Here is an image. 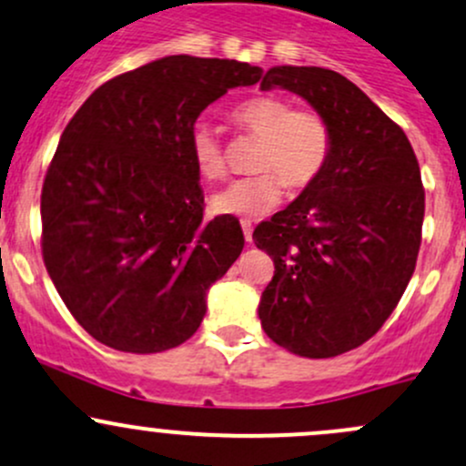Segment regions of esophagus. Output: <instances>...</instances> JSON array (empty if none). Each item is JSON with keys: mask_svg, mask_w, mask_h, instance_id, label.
Segmentation results:
<instances>
[{"mask_svg": "<svg viewBox=\"0 0 466 466\" xmlns=\"http://www.w3.org/2000/svg\"><path fill=\"white\" fill-rule=\"evenodd\" d=\"M241 228L243 234H246V241L252 243V223H249V220H241Z\"/></svg>", "mask_w": 466, "mask_h": 466, "instance_id": "esophagus-1", "label": "esophagus"}]
</instances>
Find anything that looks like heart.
Instances as JSON below:
<instances>
[{
	"mask_svg": "<svg viewBox=\"0 0 466 466\" xmlns=\"http://www.w3.org/2000/svg\"><path fill=\"white\" fill-rule=\"evenodd\" d=\"M234 125L257 136L252 169L258 174L237 180L214 196V212L237 218H257L274 209L288 192H301L319 180L332 156V129L312 109H292L277 96H257L234 106ZM189 156L203 180H220L228 171L223 143L209 127H194Z\"/></svg>",
	"mask_w": 466,
	"mask_h": 466,
	"instance_id": "heart-1",
	"label": "heart"
}]
</instances>
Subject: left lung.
I'll return each mask as SVG.
<instances>
[{"instance_id": "8db88e82", "label": "left lung", "mask_w": 466, "mask_h": 466, "mask_svg": "<svg viewBox=\"0 0 466 466\" xmlns=\"http://www.w3.org/2000/svg\"><path fill=\"white\" fill-rule=\"evenodd\" d=\"M272 86L326 117L335 145L319 180L254 229L274 261L258 319L274 344L326 360L369 341L404 295L422 243V176L401 127L339 73L274 66L261 80Z\"/></svg>"}]
</instances>
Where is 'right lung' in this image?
I'll return each instance as SVG.
<instances>
[{
	"label": "right lung",
	"mask_w": 466,
	"mask_h": 466,
	"mask_svg": "<svg viewBox=\"0 0 466 466\" xmlns=\"http://www.w3.org/2000/svg\"><path fill=\"white\" fill-rule=\"evenodd\" d=\"M263 71L169 56L105 82L62 134L42 187V257L76 321L122 352L176 349L241 254L238 218L203 220L196 117Z\"/></svg>",
	"instance_id": "add662e5"
}]
</instances>
